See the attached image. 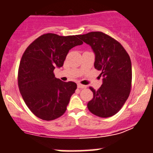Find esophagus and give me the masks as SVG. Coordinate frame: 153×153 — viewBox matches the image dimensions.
<instances>
[{"mask_svg":"<svg viewBox=\"0 0 153 153\" xmlns=\"http://www.w3.org/2000/svg\"><path fill=\"white\" fill-rule=\"evenodd\" d=\"M78 88H79V89H86V86L81 84V83H78Z\"/></svg>","mask_w":153,"mask_h":153,"instance_id":"obj_1","label":"esophagus"}]
</instances>
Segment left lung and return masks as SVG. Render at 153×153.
<instances>
[{"instance_id":"obj_1","label":"left lung","mask_w":153,"mask_h":153,"mask_svg":"<svg viewBox=\"0 0 153 153\" xmlns=\"http://www.w3.org/2000/svg\"><path fill=\"white\" fill-rule=\"evenodd\" d=\"M94 52V68L101 71L102 84L98 90L90 88L93 98L87 104L93 114L102 118L114 116L125 104L131 88L132 66L130 56L122 45L102 32L78 36Z\"/></svg>"}]
</instances>
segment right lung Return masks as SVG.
Instances as JSON below:
<instances>
[{
    "instance_id": "1",
    "label": "right lung",
    "mask_w": 153,
    "mask_h": 153,
    "mask_svg": "<svg viewBox=\"0 0 153 153\" xmlns=\"http://www.w3.org/2000/svg\"><path fill=\"white\" fill-rule=\"evenodd\" d=\"M82 44L78 35L46 33L24 52L19 67V89L28 108L39 119L53 120L67 110L77 84L55 78L53 70L63 66L70 50Z\"/></svg>"
}]
</instances>
